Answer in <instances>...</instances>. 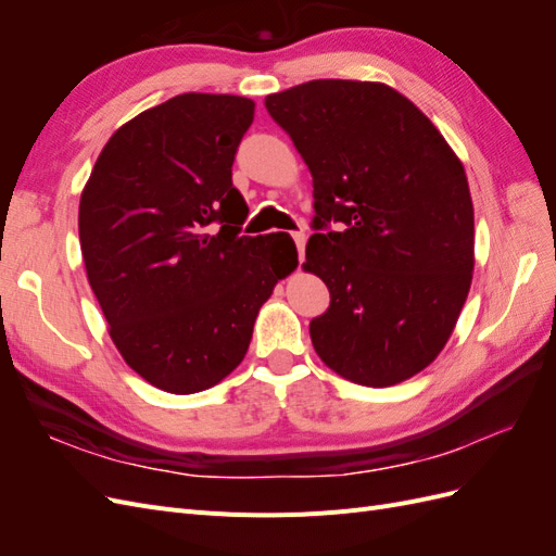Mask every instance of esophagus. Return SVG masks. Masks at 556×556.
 <instances>
[{
    "mask_svg": "<svg viewBox=\"0 0 556 556\" xmlns=\"http://www.w3.org/2000/svg\"><path fill=\"white\" fill-rule=\"evenodd\" d=\"M292 239L299 250V260H304V250H306V233L304 231H292Z\"/></svg>",
    "mask_w": 556,
    "mask_h": 556,
    "instance_id": "1",
    "label": "esophagus"
}]
</instances>
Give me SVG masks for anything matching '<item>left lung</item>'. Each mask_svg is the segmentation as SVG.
Masks as SVG:
<instances>
[{"label":"left lung","mask_w":556,"mask_h":556,"mask_svg":"<svg viewBox=\"0 0 556 556\" xmlns=\"http://www.w3.org/2000/svg\"><path fill=\"white\" fill-rule=\"evenodd\" d=\"M313 176L306 271L329 288L311 319L336 374L387 387L429 366L473 278L464 166L410 99L382 83L323 78L264 99Z\"/></svg>","instance_id":"left-lung-1"}]
</instances>
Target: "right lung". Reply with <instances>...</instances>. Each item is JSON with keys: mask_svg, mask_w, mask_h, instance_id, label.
Wrapping results in <instances>:
<instances>
[{"mask_svg": "<svg viewBox=\"0 0 556 556\" xmlns=\"http://www.w3.org/2000/svg\"><path fill=\"white\" fill-rule=\"evenodd\" d=\"M252 117L245 97L178 94L113 134L80 194L83 262L111 339L164 392L229 376L296 266L290 237H241L248 206L231 164Z\"/></svg>", "mask_w": 556, "mask_h": 556, "instance_id": "obj_1", "label": "right lung"}]
</instances>
